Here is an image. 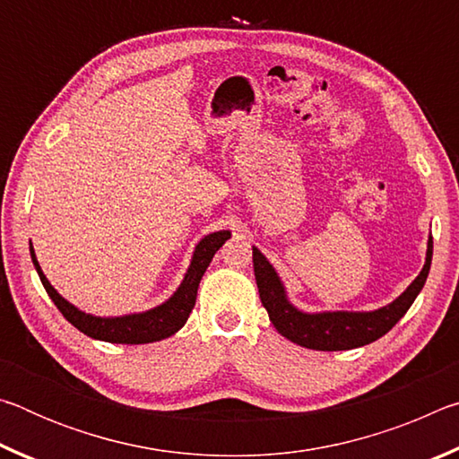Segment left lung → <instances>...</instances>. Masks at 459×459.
<instances>
[{"instance_id":"8db88e82","label":"left lung","mask_w":459,"mask_h":459,"mask_svg":"<svg viewBox=\"0 0 459 459\" xmlns=\"http://www.w3.org/2000/svg\"><path fill=\"white\" fill-rule=\"evenodd\" d=\"M433 257V238L427 243V259L421 273L403 291L393 304L377 309V312H324L304 314L295 309L285 298V290L275 269L263 257L257 247H253V269L257 279L261 304L265 306L269 320L277 332L291 340L293 344L312 348V351H351L370 342L393 328L413 304L419 291L423 290L425 279L429 275Z\"/></svg>"}]
</instances>
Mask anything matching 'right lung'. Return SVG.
<instances>
[{
	"label": "right lung",
	"instance_id": "add662e5",
	"mask_svg": "<svg viewBox=\"0 0 459 459\" xmlns=\"http://www.w3.org/2000/svg\"><path fill=\"white\" fill-rule=\"evenodd\" d=\"M230 238L229 230H219L212 235L204 237L194 251L192 263L188 267L182 285L169 298L166 304L150 309L143 314H131L123 317H95L76 309L73 304H68L65 298H60L58 291L48 283V279L42 273L38 265L34 247L30 243V255H32L34 267L40 275L46 293L50 295L54 306L60 309V314L71 322L76 330H81L87 336L103 342H113V344H147V342H158L168 336H172L182 328L192 314V307L196 304V293L200 279L204 275L206 267L211 265L214 253L224 245V240Z\"/></svg>",
	"mask_w": 459,
	"mask_h": 459
}]
</instances>
